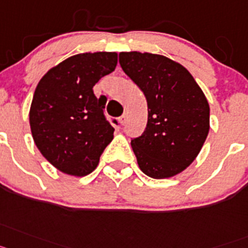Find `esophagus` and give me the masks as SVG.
Segmentation results:
<instances>
[{"label":"esophagus","instance_id":"1","mask_svg":"<svg viewBox=\"0 0 248 248\" xmlns=\"http://www.w3.org/2000/svg\"><path fill=\"white\" fill-rule=\"evenodd\" d=\"M118 121H120V124H126V121H127V112H124V115H122L121 117H120V120H118Z\"/></svg>","mask_w":248,"mask_h":248}]
</instances>
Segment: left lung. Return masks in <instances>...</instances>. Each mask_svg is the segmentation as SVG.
<instances>
[{
    "label": "left lung",
    "instance_id": "left-lung-1",
    "mask_svg": "<svg viewBox=\"0 0 248 248\" xmlns=\"http://www.w3.org/2000/svg\"><path fill=\"white\" fill-rule=\"evenodd\" d=\"M120 64L147 100L145 132L131 140L141 171L161 180L195 161L210 131V106L192 75L178 62L148 52H121Z\"/></svg>",
    "mask_w": 248,
    "mask_h": 248
}]
</instances>
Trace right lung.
<instances>
[{
  "instance_id": "obj_1",
  "label": "right lung",
  "mask_w": 248,
  "mask_h": 248,
  "mask_svg": "<svg viewBox=\"0 0 248 248\" xmlns=\"http://www.w3.org/2000/svg\"><path fill=\"white\" fill-rule=\"evenodd\" d=\"M116 64V52L78 53L51 68L36 87L32 137L42 156L66 175L91 173L113 140L115 128L103 115L106 98L96 97L93 86Z\"/></svg>"
}]
</instances>
